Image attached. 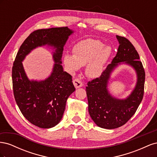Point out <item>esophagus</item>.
Returning <instances> with one entry per match:
<instances>
[{"label":"esophagus","mask_w":157,"mask_h":157,"mask_svg":"<svg viewBox=\"0 0 157 157\" xmlns=\"http://www.w3.org/2000/svg\"><path fill=\"white\" fill-rule=\"evenodd\" d=\"M73 82L74 86H75V87L76 88H79L82 87L83 86L82 82L80 81V80L79 79H78V78H76V79L73 80Z\"/></svg>","instance_id":"obj_1"}]
</instances>
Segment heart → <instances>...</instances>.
Segmentation results:
<instances>
[{
    "label": "heart",
    "mask_w": 157,
    "mask_h": 157,
    "mask_svg": "<svg viewBox=\"0 0 157 157\" xmlns=\"http://www.w3.org/2000/svg\"><path fill=\"white\" fill-rule=\"evenodd\" d=\"M104 45L102 42L96 39L80 41L73 46V55L65 54L63 56V63L71 73H75L82 66L86 65L88 77L98 78L103 73L113 52L111 46Z\"/></svg>",
    "instance_id": "obj_1"
}]
</instances>
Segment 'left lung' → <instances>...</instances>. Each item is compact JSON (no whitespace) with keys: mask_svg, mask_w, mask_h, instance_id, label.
<instances>
[{"mask_svg":"<svg viewBox=\"0 0 157 157\" xmlns=\"http://www.w3.org/2000/svg\"><path fill=\"white\" fill-rule=\"evenodd\" d=\"M116 37L119 43L116 56L100 77L88 82L86 90L90 117L98 126L109 130L124 125L134 115L143 99L145 78L143 65L134 46L126 38ZM122 64L134 69L137 81L129 96L120 99L110 93L108 84L111 73Z\"/></svg>","mask_w":157,"mask_h":157,"instance_id":"1","label":"left lung"}]
</instances>
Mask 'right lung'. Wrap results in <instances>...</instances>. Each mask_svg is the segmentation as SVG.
I'll list each match as a JSON object with an SVG mask.
<instances>
[{"instance_id":"right-lung-1","label":"right lung","mask_w":157,"mask_h":157,"mask_svg":"<svg viewBox=\"0 0 157 157\" xmlns=\"http://www.w3.org/2000/svg\"><path fill=\"white\" fill-rule=\"evenodd\" d=\"M73 33L67 27L35 31L23 42L13 62L12 76L16 103L26 119L39 128H50L58 124L67 99L75 90L72 77L61 65L63 47ZM44 45L53 50L52 72L44 80H30L22 61L32 50Z\"/></svg>"}]
</instances>
